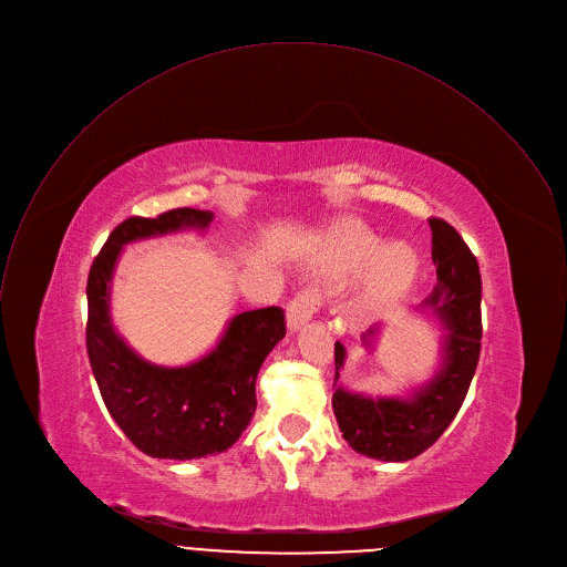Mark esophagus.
<instances>
[{
	"instance_id": "esophagus-1",
	"label": "esophagus",
	"mask_w": 567,
	"mask_h": 567,
	"mask_svg": "<svg viewBox=\"0 0 567 567\" xmlns=\"http://www.w3.org/2000/svg\"><path fill=\"white\" fill-rule=\"evenodd\" d=\"M319 308H321V292L317 288H306L297 292L295 299L288 303L290 330H297L301 323H306Z\"/></svg>"
}]
</instances>
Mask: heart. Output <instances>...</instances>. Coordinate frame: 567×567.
<instances>
[{
	"mask_svg": "<svg viewBox=\"0 0 567 567\" xmlns=\"http://www.w3.org/2000/svg\"><path fill=\"white\" fill-rule=\"evenodd\" d=\"M369 261V295L373 299L391 297L406 290L417 275V255L409 246H389L382 250V241L362 223H351L337 233L328 250V264L334 270L353 272Z\"/></svg>",
	"mask_w": 567,
	"mask_h": 567,
	"instance_id": "1",
	"label": "heart"
}]
</instances>
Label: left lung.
<instances>
[{
    "label": "left lung",
    "mask_w": 567,
    "mask_h": 567,
    "mask_svg": "<svg viewBox=\"0 0 567 567\" xmlns=\"http://www.w3.org/2000/svg\"><path fill=\"white\" fill-rule=\"evenodd\" d=\"M431 257L437 286L422 308H433L449 326L444 367L411 402L371 400L334 391L332 411L344 440L369 458L402 463L420 456L461 411L481 358V270L474 252L444 218L431 216ZM371 332V330H369ZM344 364V347L334 342V378Z\"/></svg>",
    "instance_id": "1"
}]
</instances>
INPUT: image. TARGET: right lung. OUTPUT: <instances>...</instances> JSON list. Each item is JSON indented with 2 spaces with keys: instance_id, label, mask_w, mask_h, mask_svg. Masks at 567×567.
<instances>
[{
  "instance_id": "obj_1",
  "label": "right lung",
  "mask_w": 567,
  "mask_h": 567,
  "mask_svg": "<svg viewBox=\"0 0 567 567\" xmlns=\"http://www.w3.org/2000/svg\"><path fill=\"white\" fill-rule=\"evenodd\" d=\"M212 212L176 207L156 218L116 225L86 279V353L106 411L152 458L192 461L233 446L257 409L255 382L266 355L286 334L279 306L241 312L214 353L185 369H161L134 355L109 321V281L121 248L134 239L196 225Z\"/></svg>"
}]
</instances>
